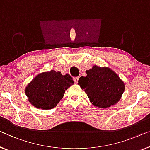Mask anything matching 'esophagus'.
Here are the masks:
<instances>
[{"label": "esophagus", "instance_id": "34e87169", "mask_svg": "<svg viewBox=\"0 0 150 150\" xmlns=\"http://www.w3.org/2000/svg\"><path fill=\"white\" fill-rule=\"evenodd\" d=\"M78 80H79V77H74V78H73V81H74L75 84L77 83Z\"/></svg>", "mask_w": 150, "mask_h": 150}]
</instances>
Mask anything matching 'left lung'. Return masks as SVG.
I'll return each instance as SVG.
<instances>
[{
	"label": "left lung",
	"instance_id": "left-lung-1",
	"mask_svg": "<svg viewBox=\"0 0 150 150\" xmlns=\"http://www.w3.org/2000/svg\"><path fill=\"white\" fill-rule=\"evenodd\" d=\"M86 72L87 76L80 77L78 85L95 106L108 108L119 101L125 84L113 71L95 65Z\"/></svg>",
	"mask_w": 150,
	"mask_h": 150
}]
</instances>
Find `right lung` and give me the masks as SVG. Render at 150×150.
<instances>
[{
  "label": "right lung",
  "instance_id": "obj_1",
  "mask_svg": "<svg viewBox=\"0 0 150 150\" xmlns=\"http://www.w3.org/2000/svg\"><path fill=\"white\" fill-rule=\"evenodd\" d=\"M74 83L69 74L52 70L40 73L25 88V94L33 106L42 110L57 106L63 97L64 91Z\"/></svg>",
  "mask_w": 150,
  "mask_h": 150
}]
</instances>
